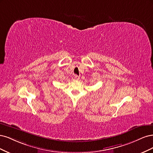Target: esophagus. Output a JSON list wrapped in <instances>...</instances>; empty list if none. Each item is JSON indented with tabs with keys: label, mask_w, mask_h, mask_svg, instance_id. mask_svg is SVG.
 <instances>
[{
	"label": "esophagus",
	"mask_w": 153,
	"mask_h": 153,
	"mask_svg": "<svg viewBox=\"0 0 153 153\" xmlns=\"http://www.w3.org/2000/svg\"><path fill=\"white\" fill-rule=\"evenodd\" d=\"M74 79H75L76 80H79V76H78L77 75H75L74 76Z\"/></svg>",
	"instance_id": "obj_1"
}]
</instances>
